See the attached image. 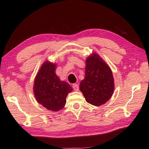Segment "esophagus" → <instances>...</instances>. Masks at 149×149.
Listing matches in <instances>:
<instances>
[{
	"label": "esophagus",
	"mask_w": 149,
	"mask_h": 149,
	"mask_svg": "<svg viewBox=\"0 0 149 149\" xmlns=\"http://www.w3.org/2000/svg\"><path fill=\"white\" fill-rule=\"evenodd\" d=\"M72 87H73L74 91H79V85L77 84H74L72 85Z\"/></svg>",
	"instance_id": "obj_1"
}]
</instances>
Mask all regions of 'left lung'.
<instances>
[{"label": "left lung", "mask_w": 149, "mask_h": 149, "mask_svg": "<svg viewBox=\"0 0 149 149\" xmlns=\"http://www.w3.org/2000/svg\"><path fill=\"white\" fill-rule=\"evenodd\" d=\"M79 89L86 101L96 106L105 104L113 96L114 83L112 71L96 53H91L86 60L85 77Z\"/></svg>", "instance_id": "1"}]
</instances>
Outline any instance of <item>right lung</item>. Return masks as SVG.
Instances as JSON below:
<instances>
[{"label": "right lung", "instance_id": "1", "mask_svg": "<svg viewBox=\"0 0 149 149\" xmlns=\"http://www.w3.org/2000/svg\"><path fill=\"white\" fill-rule=\"evenodd\" d=\"M55 63L46 60L36 75L33 93L38 103L49 111H58L66 104L68 94L72 87L56 75Z\"/></svg>", "mask_w": 149, "mask_h": 149}]
</instances>
